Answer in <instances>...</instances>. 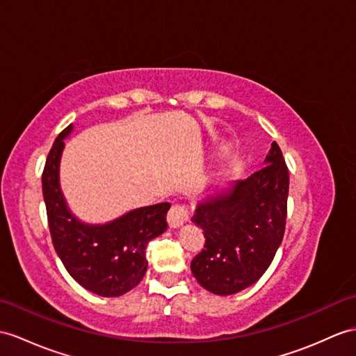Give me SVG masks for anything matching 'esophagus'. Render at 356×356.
<instances>
[{
	"instance_id": "esophagus-1",
	"label": "esophagus",
	"mask_w": 356,
	"mask_h": 356,
	"mask_svg": "<svg viewBox=\"0 0 356 356\" xmlns=\"http://www.w3.org/2000/svg\"><path fill=\"white\" fill-rule=\"evenodd\" d=\"M188 220V210L186 205H172L168 213V222L170 228H179Z\"/></svg>"
}]
</instances>
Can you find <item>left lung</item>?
<instances>
[{
  "label": "left lung",
  "instance_id": "8db88e82",
  "mask_svg": "<svg viewBox=\"0 0 356 356\" xmlns=\"http://www.w3.org/2000/svg\"><path fill=\"white\" fill-rule=\"evenodd\" d=\"M266 166L196 205L192 220L204 229V249L190 268L219 296L255 284L273 261L287 219L289 169L276 142Z\"/></svg>",
  "mask_w": 356,
  "mask_h": 356
}]
</instances>
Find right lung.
<instances>
[{"label": "right lung", "instance_id": "obj_1", "mask_svg": "<svg viewBox=\"0 0 356 356\" xmlns=\"http://www.w3.org/2000/svg\"><path fill=\"white\" fill-rule=\"evenodd\" d=\"M71 124L58 134L42 173L51 238L67 273L95 294L118 298L142 281L148 268L145 250L168 228L169 202L136 208L120 218L90 225L78 220L66 205L60 188V159Z\"/></svg>", "mask_w": 356, "mask_h": 356}]
</instances>
